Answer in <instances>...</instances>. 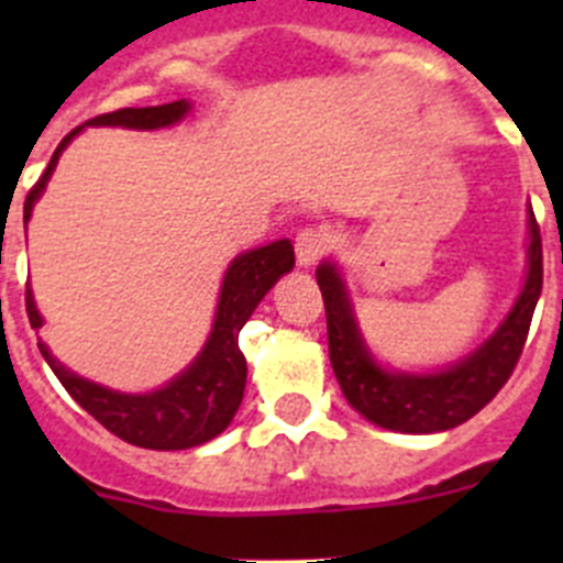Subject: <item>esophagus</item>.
Wrapping results in <instances>:
<instances>
[{"instance_id": "34e87169", "label": "esophagus", "mask_w": 563, "mask_h": 563, "mask_svg": "<svg viewBox=\"0 0 563 563\" xmlns=\"http://www.w3.org/2000/svg\"><path fill=\"white\" fill-rule=\"evenodd\" d=\"M330 233L324 228H305L296 236V262L298 267H312L330 247Z\"/></svg>"}]
</instances>
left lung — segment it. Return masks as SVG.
<instances>
[{"label":"left lung","instance_id":"obj_1","mask_svg":"<svg viewBox=\"0 0 563 563\" xmlns=\"http://www.w3.org/2000/svg\"><path fill=\"white\" fill-rule=\"evenodd\" d=\"M527 276L505 321L474 352L434 372L383 366L363 341L341 267L332 258L318 265L316 278L327 307L332 372L357 415L400 434H437L471 420L499 395L525 350L544 282L541 233L533 208H527Z\"/></svg>","mask_w":563,"mask_h":563}]
</instances>
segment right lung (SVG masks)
<instances>
[{"label": "right lung", "instance_id": "obj_1", "mask_svg": "<svg viewBox=\"0 0 563 563\" xmlns=\"http://www.w3.org/2000/svg\"><path fill=\"white\" fill-rule=\"evenodd\" d=\"M188 112H191V101L180 98V101L163 103V107H129L118 109V112L98 114L84 126L73 129L49 157V166L42 174V180L27 194L24 222H30V217H33V206H36L49 177L56 172L62 152L84 129L121 126L152 132V129H166L180 123ZM292 265H296V253H292L290 239H276L271 245L239 253L228 265L225 278H222L220 301H217L206 346L180 375L163 383L161 389L141 391V395L109 389V386H101V383L67 369L58 357H53L44 341H38V350H42L44 361L49 363V369L56 372L64 389L69 391V397L84 411L96 417L103 429L112 431L114 437L132 442L137 449L152 451L194 449V445L213 440L231 426L242 395H245L247 380V363L242 350H239V330L247 324V318L253 316L258 301L271 292L278 278L292 271ZM24 301H27L30 327L38 330L44 324V318L38 312L36 298H33L30 287Z\"/></svg>", "mask_w": 563, "mask_h": 563}]
</instances>
